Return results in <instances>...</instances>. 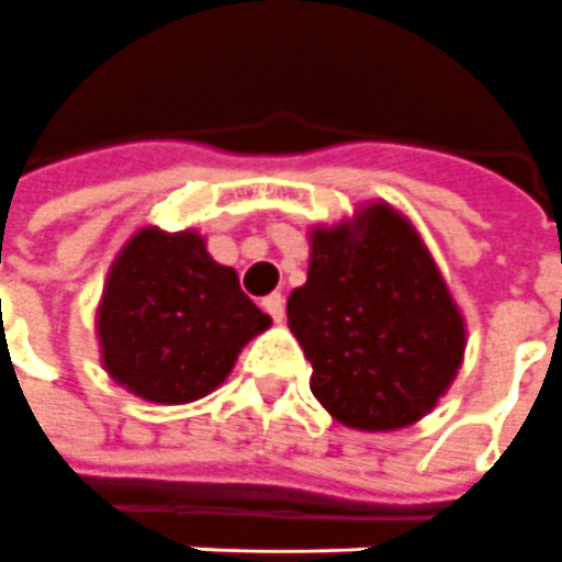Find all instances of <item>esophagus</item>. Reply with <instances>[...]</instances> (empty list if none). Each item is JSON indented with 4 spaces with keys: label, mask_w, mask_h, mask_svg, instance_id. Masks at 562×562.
Returning a JSON list of instances; mask_svg holds the SVG:
<instances>
[{
    "label": "esophagus",
    "mask_w": 562,
    "mask_h": 562,
    "mask_svg": "<svg viewBox=\"0 0 562 562\" xmlns=\"http://www.w3.org/2000/svg\"><path fill=\"white\" fill-rule=\"evenodd\" d=\"M262 308L272 314L274 324H281V321H284V296H281V293H272V296H266V300H262Z\"/></svg>",
    "instance_id": "1"
}]
</instances>
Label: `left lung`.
<instances>
[{
    "instance_id": "1",
    "label": "left lung",
    "mask_w": 562,
    "mask_h": 562,
    "mask_svg": "<svg viewBox=\"0 0 562 562\" xmlns=\"http://www.w3.org/2000/svg\"><path fill=\"white\" fill-rule=\"evenodd\" d=\"M308 281L288 326L312 363V393L360 432L427 417L457 378L465 321L415 224L384 199L308 229Z\"/></svg>"
}]
</instances>
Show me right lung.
<instances>
[{
  "mask_svg": "<svg viewBox=\"0 0 562 562\" xmlns=\"http://www.w3.org/2000/svg\"><path fill=\"white\" fill-rule=\"evenodd\" d=\"M199 229L142 226L111 260L97 305L99 363L114 384L157 405L209 396L238 353L272 326Z\"/></svg>",
  "mask_w": 562,
  "mask_h": 562,
  "instance_id": "add662e5",
  "label": "right lung"
}]
</instances>
